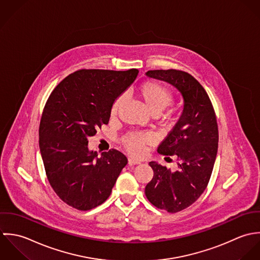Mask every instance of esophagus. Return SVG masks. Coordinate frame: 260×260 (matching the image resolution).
I'll return each mask as SVG.
<instances>
[{
  "label": "esophagus",
  "mask_w": 260,
  "mask_h": 260,
  "mask_svg": "<svg viewBox=\"0 0 260 260\" xmlns=\"http://www.w3.org/2000/svg\"><path fill=\"white\" fill-rule=\"evenodd\" d=\"M127 162H128V165H129V166H133V165H139V164H141V161H140V160H137V159L132 158V157H128Z\"/></svg>",
  "instance_id": "34e87169"
}]
</instances>
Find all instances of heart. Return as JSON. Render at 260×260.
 <instances>
[{"label":"heart","mask_w":260,"mask_h":260,"mask_svg":"<svg viewBox=\"0 0 260 260\" xmlns=\"http://www.w3.org/2000/svg\"><path fill=\"white\" fill-rule=\"evenodd\" d=\"M137 96L142 101L151 114H157L162 111L173 101L172 92L160 83L147 80L136 88ZM123 104V98H116L110 106V117L115 118ZM153 137L148 134H133L122 140L123 148L133 156H141L145 146L153 143Z\"/></svg>","instance_id":"1"}]
</instances>
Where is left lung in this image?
<instances>
[{"mask_svg":"<svg viewBox=\"0 0 260 260\" xmlns=\"http://www.w3.org/2000/svg\"><path fill=\"white\" fill-rule=\"evenodd\" d=\"M147 75L171 83L184 99L181 117L157 148V153L177 158L178 170L150 161L154 177L145 189L154 206L177 213L196 202L207 188L218 150L217 118L206 90L188 72L159 69Z\"/></svg>","mask_w":260,"mask_h":260,"instance_id":"1","label":"left lung"}]
</instances>
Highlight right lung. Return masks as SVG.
I'll return each mask as SVG.
<instances>
[{"label":"right lung","mask_w":260,"mask_h":260,"mask_svg":"<svg viewBox=\"0 0 260 260\" xmlns=\"http://www.w3.org/2000/svg\"><path fill=\"white\" fill-rule=\"evenodd\" d=\"M126 71L80 69L65 77L44 106L39 147L50 186L67 205L87 211L109 197L127 158L111 149L98 156L88 138L109 121L113 101L136 79Z\"/></svg>","instance_id":"obj_1"}]
</instances>
